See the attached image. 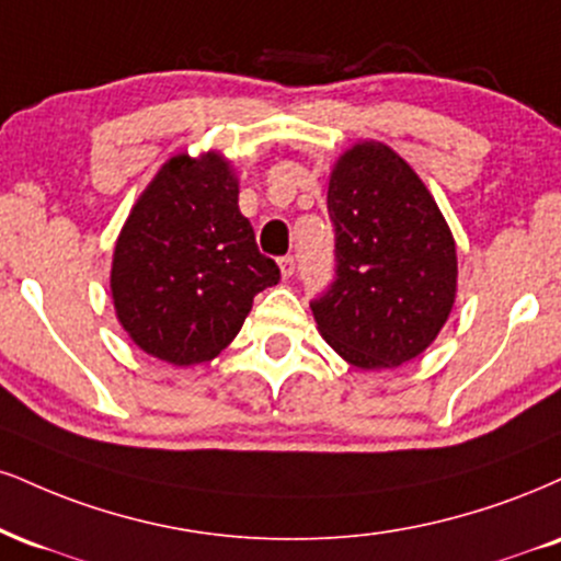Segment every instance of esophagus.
<instances>
[{"label": "esophagus", "mask_w": 561, "mask_h": 561, "mask_svg": "<svg viewBox=\"0 0 561 561\" xmlns=\"http://www.w3.org/2000/svg\"><path fill=\"white\" fill-rule=\"evenodd\" d=\"M279 272L285 279H289V276L295 274V259L293 255H285V259H279Z\"/></svg>", "instance_id": "obj_1"}]
</instances>
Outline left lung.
Listing matches in <instances>:
<instances>
[{
    "instance_id": "1",
    "label": "left lung",
    "mask_w": 561,
    "mask_h": 561,
    "mask_svg": "<svg viewBox=\"0 0 561 561\" xmlns=\"http://www.w3.org/2000/svg\"><path fill=\"white\" fill-rule=\"evenodd\" d=\"M336 279L310 302L334 353L400 368L436 340L457 295V248L434 195L379 140H357L329 178Z\"/></svg>"
}]
</instances>
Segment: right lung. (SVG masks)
I'll return each instance as SVG.
<instances>
[{
  "instance_id": "right-lung-1",
  "label": "right lung",
  "mask_w": 561,
  "mask_h": 561,
  "mask_svg": "<svg viewBox=\"0 0 561 561\" xmlns=\"http://www.w3.org/2000/svg\"><path fill=\"white\" fill-rule=\"evenodd\" d=\"M240 182L216 151L178 153L135 201L114 242V313L146 355L214 360L238 336L279 266L259 253L238 206Z\"/></svg>"
}]
</instances>
